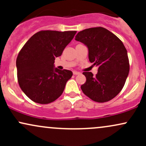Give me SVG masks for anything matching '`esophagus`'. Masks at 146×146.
Segmentation results:
<instances>
[{
	"label": "esophagus",
	"instance_id": "esophagus-1",
	"mask_svg": "<svg viewBox=\"0 0 146 146\" xmlns=\"http://www.w3.org/2000/svg\"><path fill=\"white\" fill-rule=\"evenodd\" d=\"M80 74V72H78V71H73V75H79Z\"/></svg>",
	"mask_w": 146,
	"mask_h": 146
}]
</instances>
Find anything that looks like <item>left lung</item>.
<instances>
[{
	"mask_svg": "<svg viewBox=\"0 0 146 146\" xmlns=\"http://www.w3.org/2000/svg\"><path fill=\"white\" fill-rule=\"evenodd\" d=\"M75 40L86 45L89 61L98 67L95 76L91 72H84L86 81L81 86L82 90L95 102L110 101L123 88L130 70L123 42L101 27L80 31Z\"/></svg>",
	"mask_w": 146,
	"mask_h": 146,
	"instance_id": "1",
	"label": "left lung"
}]
</instances>
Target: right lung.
<instances>
[{"label":"right lung","mask_w":146,"mask_h":146,"mask_svg":"<svg viewBox=\"0 0 146 146\" xmlns=\"http://www.w3.org/2000/svg\"><path fill=\"white\" fill-rule=\"evenodd\" d=\"M76 31H41L25 43L16 59L18 81L24 93L36 103L46 104L62 94L73 75L55 67V59L73 40Z\"/></svg>","instance_id":"right-lung-1"}]
</instances>
